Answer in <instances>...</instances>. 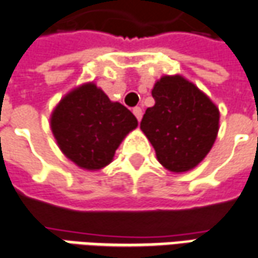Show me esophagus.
Listing matches in <instances>:
<instances>
[{
    "mask_svg": "<svg viewBox=\"0 0 258 258\" xmlns=\"http://www.w3.org/2000/svg\"><path fill=\"white\" fill-rule=\"evenodd\" d=\"M133 113H134V116L137 117V120H138V121H141V118H142V109H141V107H134V109H133Z\"/></svg>",
    "mask_w": 258,
    "mask_h": 258,
    "instance_id": "esophagus-1",
    "label": "esophagus"
}]
</instances>
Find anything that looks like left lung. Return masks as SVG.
<instances>
[{
	"instance_id": "8db88e82",
	"label": "left lung",
	"mask_w": 258,
	"mask_h": 258,
	"mask_svg": "<svg viewBox=\"0 0 258 258\" xmlns=\"http://www.w3.org/2000/svg\"><path fill=\"white\" fill-rule=\"evenodd\" d=\"M155 104L141 130L162 166L184 173L201 163L219 131V109L197 85L181 75H163L152 89Z\"/></svg>"
}]
</instances>
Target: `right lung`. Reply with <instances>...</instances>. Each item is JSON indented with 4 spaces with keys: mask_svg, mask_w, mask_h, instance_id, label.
<instances>
[{
    "mask_svg": "<svg viewBox=\"0 0 258 258\" xmlns=\"http://www.w3.org/2000/svg\"><path fill=\"white\" fill-rule=\"evenodd\" d=\"M138 121L118 102H111L93 82L74 88L50 116V127L61 152L85 170H100Z\"/></svg>",
    "mask_w": 258,
    "mask_h": 258,
    "instance_id": "right-lung-1",
    "label": "right lung"
}]
</instances>
